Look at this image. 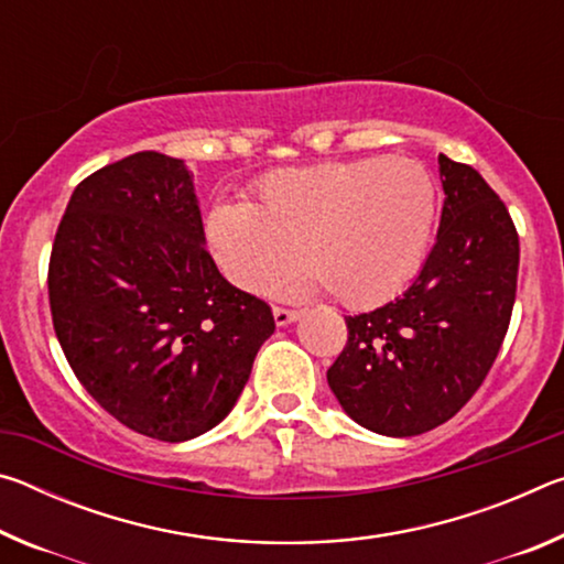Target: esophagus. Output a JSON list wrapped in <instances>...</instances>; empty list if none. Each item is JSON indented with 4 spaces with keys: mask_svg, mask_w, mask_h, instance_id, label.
I'll return each instance as SVG.
<instances>
[{
    "mask_svg": "<svg viewBox=\"0 0 564 564\" xmlns=\"http://www.w3.org/2000/svg\"><path fill=\"white\" fill-rule=\"evenodd\" d=\"M273 318L279 326H289V323H293L295 318H301V311L295 308H283V305H275L273 308Z\"/></svg>",
    "mask_w": 564,
    "mask_h": 564,
    "instance_id": "34e87169",
    "label": "esophagus"
}]
</instances>
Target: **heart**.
Wrapping results in <instances>:
<instances>
[{"label": "heart", "instance_id": "1", "mask_svg": "<svg viewBox=\"0 0 564 564\" xmlns=\"http://www.w3.org/2000/svg\"><path fill=\"white\" fill-rule=\"evenodd\" d=\"M437 221L431 171L408 156L289 169L251 206H218L208 234L241 289L281 295L308 271L350 308L403 291L425 261Z\"/></svg>", "mask_w": 564, "mask_h": 564}]
</instances>
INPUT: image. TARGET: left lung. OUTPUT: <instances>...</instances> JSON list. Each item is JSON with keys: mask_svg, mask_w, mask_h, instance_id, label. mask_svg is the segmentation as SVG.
<instances>
[{"mask_svg": "<svg viewBox=\"0 0 564 564\" xmlns=\"http://www.w3.org/2000/svg\"><path fill=\"white\" fill-rule=\"evenodd\" d=\"M437 161L445 204L423 271L395 301L346 316L328 368L343 410L380 435L447 423L488 378L512 318L520 238L508 206L473 166Z\"/></svg>", "mask_w": 564, "mask_h": 564, "instance_id": "left-lung-1", "label": "left lung"}]
</instances>
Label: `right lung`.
Wrapping results in <instances>:
<instances>
[{"mask_svg": "<svg viewBox=\"0 0 564 564\" xmlns=\"http://www.w3.org/2000/svg\"><path fill=\"white\" fill-rule=\"evenodd\" d=\"M46 283L79 383L129 431L164 443L231 413L275 328L269 303L218 273L184 161L159 151L74 188Z\"/></svg>", "mask_w": 564, "mask_h": 564, "instance_id": "right-lung-1", "label": "right lung"}]
</instances>
